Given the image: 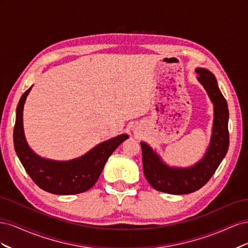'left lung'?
Wrapping results in <instances>:
<instances>
[{
	"instance_id": "left-lung-1",
	"label": "left lung",
	"mask_w": 248,
	"mask_h": 248,
	"mask_svg": "<svg viewBox=\"0 0 248 248\" xmlns=\"http://www.w3.org/2000/svg\"><path fill=\"white\" fill-rule=\"evenodd\" d=\"M198 80L205 88L214 106L212 136L205 156L190 168H170L146 142L141 141L142 170L154 189L170 194H186L204 186L226 156L229 144V108L212 72L197 68Z\"/></svg>"
}]
</instances>
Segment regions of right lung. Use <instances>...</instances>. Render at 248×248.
I'll return each mask as SVG.
<instances>
[{"mask_svg": "<svg viewBox=\"0 0 248 248\" xmlns=\"http://www.w3.org/2000/svg\"><path fill=\"white\" fill-rule=\"evenodd\" d=\"M31 89L29 88L20 97L13 130L14 149L22 167L33 181L47 192L66 196L89 190L98 180L108 157L128 136L120 134L103 141L77 159L56 161L41 158L29 147L22 125L24 104Z\"/></svg>", "mask_w": 248, "mask_h": 248, "instance_id": "obj_1", "label": "right lung"}]
</instances>
